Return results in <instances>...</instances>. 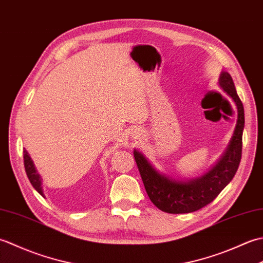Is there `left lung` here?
Returning <instances> with one entry per match:
<instances>
[{"instance_id":"8db88e82","label":"left lung","mask_w":263,"mask_h":263,"mask_svg":"<svg viewBox=\"0 0 263 263\" xmlns=\"http://www.w3.org/2000/svg\"><path fill=\"white\" fill-rule=\"evenodd\" d=\"M219 85L237 107V123L226 153L204 175L190 181H176L160 174L144 156L135 149V159L149 199L161 211L187 214L212 202L236 174L242 158L244 107L228 72L222 71Z\"/></svg>"}]
</instances>
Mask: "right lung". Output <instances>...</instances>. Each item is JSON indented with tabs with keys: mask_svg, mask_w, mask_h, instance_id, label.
<instances>
[{
	"mask_svg": "<svg viewBox=\"0 0 263 263\" xmlns=\"http://www.w3.org/2000/svg\"><path fill=\"white\" fill-rule=\"evenodd\" d=\"M24 164H25V170L27 173V176H28V178H29L31 185L35 187V190L39 194H42L44 197L41 175L37 173V171L35 168V165H33L30 156L27 153L26 149L24 150Z\"/></svg>",
	"mask_w": 263,
	"mask_h": 263,
	"instance_id": "right-lung-1",
	"label": "right lung"
}]
</instances>
